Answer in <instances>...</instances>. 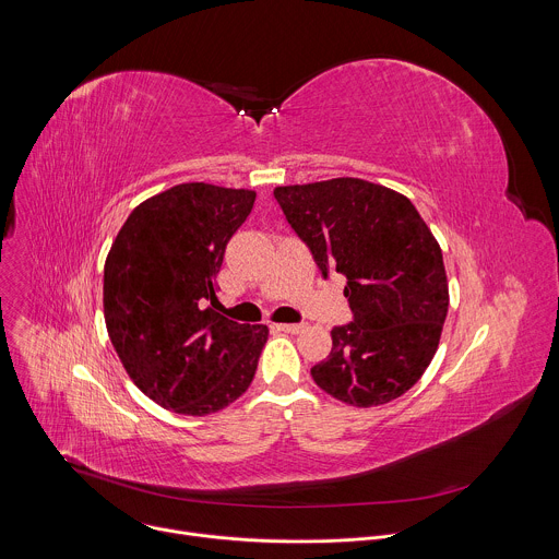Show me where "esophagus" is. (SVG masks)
<instances>
[{"instance_id": "1", "label": "esophagus", "mask_w": 559, "mask_h": 559, "mask_svg": "<svg viewBox=\"0 0 559 559\" xmlns=\"http://www.w3.org/2000/svg\"><path fill=\"white\" fill-rule=\"evenodd\" d=\"M274 330L278 332H285V334H300L305 330L302 323H296V325H289V323H283V325H274Z\"/></svg>"}]
</instances>
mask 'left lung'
<instances>
[{
  "label": "left lung",
  "mask_w": 559,
  "mask_h": 559,
  "mask_svg": "<svg viewBox=\"0 0 559 559\" xmlns=\"http://www.w3.org/2000/svg\"><path fill=\"white\" fill-rule=\"evenodd\" d=\"M274 197L318 270L347 278L354 321L332 330L313 382L352 407H378L429 367L449 309L442 250L414 203L362 179L281 186Z\"/></svg>",
  "instance_id": "1"
}]
</instances>
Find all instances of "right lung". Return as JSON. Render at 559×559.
I'll return each instance as SVG.
<instances>
[{
  "label": "right lung",
  "instance_id": "add662e5",
  "mask_svg": "<svg viewBox=\"0 0 559 559\" xmlns=\"http://www.w3.org/2000/svg\"><path fill=\"white\" fill-rule=\"evenodd\" d=\"M257 192L181 183L132 210L104 267V316L132 382L164 409L207 416L243 395L267 325H238L214 305L225 246Z\"/></svg>",
  "mask_w": 559,
  "mask_h": 559
}]
</instances>
